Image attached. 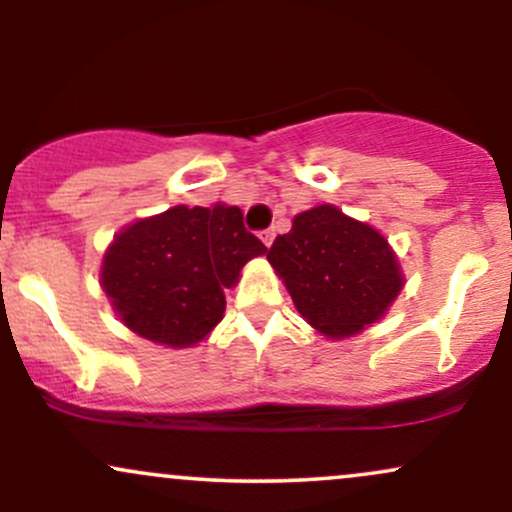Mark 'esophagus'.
<instances>
[{
  "label": "esophagus",
  "mask_w": 512,
  "mask_h": 512,
  "mask_svg": "<svg viewBox=\"0 0 512 512\" xmlns=\"http://www.w3.org/2000/svg\"><path fill=\"white\" fill-rule=\"evenodd\" d=\"M274 236H276V233H274V228H267V231H262V233H260L262 243H264V245H267V248H269V245H272V243H274Z\"/></svg>",
  "instance_id": "1"
}]
</instances>
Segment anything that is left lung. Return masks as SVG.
<instances>
[{
	"label": "left lung",
	"instance_id": "left-lung-1",
	"mask_svg": "<svg viewBox=\"0 0 512 512\" xmlns=\"http://www.w3.org/2000/svg\"><path fill=\"white\" fill-rule=\"evenodd\" d=\"M267 260L298 313L330 339L354 337L378 322L404 286L387 240L332 204L298 214Z\"/></svg>",
	"mask_w": 512,
	"mask_h": 512
}]
</instances>
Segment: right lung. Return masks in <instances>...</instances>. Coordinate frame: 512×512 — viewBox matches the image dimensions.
Here are the masks:
<instances>
[{"label": "right lung", "mask_w": 512, "mask_h": 512, "mask_svg": "<svg viewBox=\"0 0 512 512\" xmlns=\"http://www.w3.org/2000/svg\"><path fill=\"white\" fill-rule=\"evenodd\" d=\"M264 252L238 207L178 204L117 233L105 250L101 284L129 330L185 349L219 325L223 289L238 284L245 262Z\"/></svg>", "instance_id": "right-lung-1"}]
</instances>
